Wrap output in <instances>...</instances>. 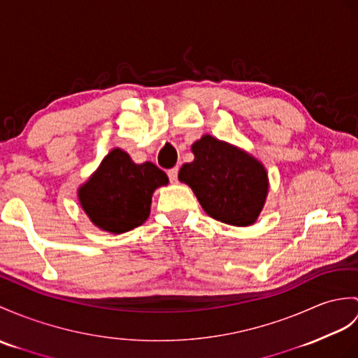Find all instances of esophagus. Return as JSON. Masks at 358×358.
Segmentation results:
<instances>
[{
    "label": "esophagus",
    "instance_id": "obj_1",
    "mask_svg": "<svg viewBox=\"0 0 358 358\" xmlns=\"http://www.w3.org/2000/svg\"><path fill=\"white\" fill-rule=\"evenodd\" d=\"M168 177L172 182H177L178 181V168H172L168 171Z\"/></svg>",
    "mask_w": 358,
    "mask_h": 358
}]
</instances>
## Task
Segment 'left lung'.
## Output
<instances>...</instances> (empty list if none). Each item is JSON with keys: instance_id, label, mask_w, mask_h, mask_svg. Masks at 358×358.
Instances as JSON below:
<instances>
[{"instance_id": "8db88e82", "label": "left lung", "mask_w": 358, "mask_h": 358, "mask_svg": "<svg viewBox=\"0 0 358 358\" xmlns=\"http://www.w3.org/2000/svg\"><path fill=\"white\" fill-rule=\"evenodd\" d=\"M192 152L194 162L181 166L178 180L194 190L204 212L230 226H252L268 194L264 164L212 136L196 140Z\"/></svg>"}]
</instances>
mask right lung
<instances>
[{
	"label": "right lung",
	"instance_id": "obj_1",
	"mask_svg": "<svg viewBox=\"0 0 358 358\" xmlns=\"http://www.w3.org/2000/svg\"><path fill=\"white\" fill-rule=\"evenodd\" d=\"M168 182V176L154 163L136 164L115 148L79 187L78 196L94 226L119 235L148 220L154 190Z\"/></svg>",
	"mask_w": 358,
	"mask_h": 358
}]
</instances>
